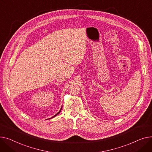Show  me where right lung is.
Masks as SVG:
<instances>
[{"label": "right lung", "mask_w": 152, "mask_h": 152, "mask_svg": "<svg viewBox=\"0 0 152 152\" xmlns=\"http://www.w3.org/2000/svg\"><path fill=\"white\" fill-rule=\"evenodd\" d=\"M61 109H62V108H61V110H59V112H58V113H57V114H56V115H55V116H53V117H55V116H56V115H58V113H60V112H61ZM53 117H52V118H53Z\"/></svg>", "instance_id": "add662e5"}]
</instances>
